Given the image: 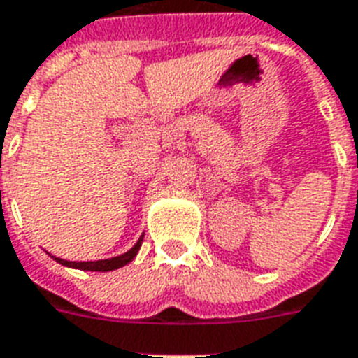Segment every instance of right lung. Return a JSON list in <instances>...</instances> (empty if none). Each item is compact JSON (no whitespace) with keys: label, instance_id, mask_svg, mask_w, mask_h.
<instances>
[{"label":"right lung","instance_id":"1","mask_svg":"<svg viewBox=\"0 0 358 358\" xmlns=\"http://www.w3.org/2000/svg\"><path fill=\"white\" fill-rule=\"evenodd\" d=\"M141 241L140 239L136 243L132 248H130L127 254L123 256H117V257H112V259H101V262H66V259H61V257H54L55 262L61 263V265H65V267H73V268H82V271H99V273H106V271H113V268H119L130 263L134 259V256L138 254L141 246Z\"/></svg>","mask_w":358,"mask_h":358}]
</instances>
